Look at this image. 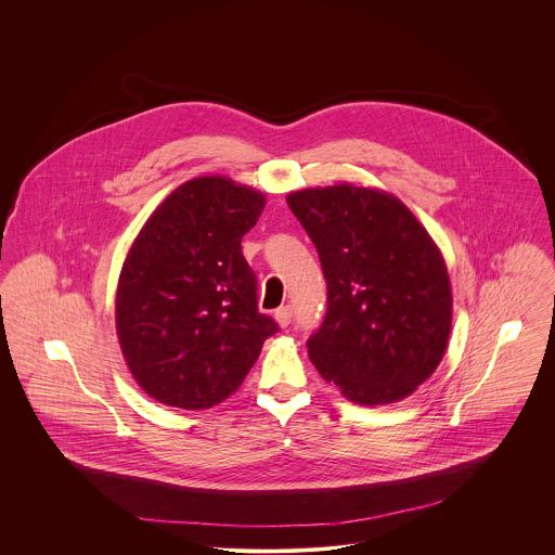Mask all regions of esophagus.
<instances>
[{
    "label": "esophagus",
    "instance_id": "1",
    "mask_svg": "<svg viewBox=\"0 0 555 555\" xmlns=\"http://www.w3.org/2000/svg\"><path fill=\"white\" fill-rule=\"evenodd\" d=\"M275 320L280 326H288L291 320H293V308L291 306H284L280 310H275Z\"/></svg>",
    "mask_w": 555,
    "mask_h": 555
}]
</instances>
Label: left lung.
<instances>
[{
    "mask_svg": "<svg viewBox=\"0 0 555 555\" xmlns=\"http://www.w3.org/2000/svg\"><path fill=\"white\" fill-rule=\"evenodd\" d=\"M286 203L326 280V314L308 339L320 376L365 405L410 396L440 365L451 333L440 249L401 201L372 188H310Z\"/></svg>",
    "mask_w": 555,
    "mask_h": 555,
    "instance_id": "8db88e82",
    "label": "left lung"
}]
</instances>
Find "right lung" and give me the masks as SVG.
Here are the masks:
<instances>
[{
	"instance_id": "1",
	"label": "right lung",
	"mask_w": 555,
	"mask_h": 555,
	"mask_svg": "<svg viewBox=\"0 0 555 555\" xmlns=\"http://www.w3.org/2000/svg\"><path fill=\"white\" fill-rule=\"evenodd\" d=\"M264 196L224 177L179 185L124 262L115 320L126 363L147 396L203 410L235 393L278 322L258 312L241 251Z\"/></svg>"
}]
</instances>
